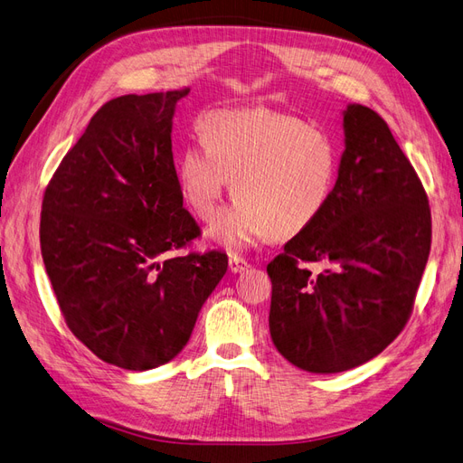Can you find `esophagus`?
<instances>
[{"mask_svg":"<svg viewBox=\"0 0 463 463\" xmlns=\"http://www.w3.org/2000/svg\"><path fill=\"white\" fill-rule=\"evenodd\" d=\"M228 264H230V270H232L233 274L243 272V270L249 269V262H247L243 257H240V255H230Z\"/></svg>","mask_w":463,"mask_h":463,"instance_id":"1","label":"esophagus"}]
</instances>
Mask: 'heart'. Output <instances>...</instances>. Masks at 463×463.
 <instances>
[{"instance_id":"obj_1","label":"heart","mask_w":463,"mask_h":463,"mask_svg":"<svg viewBox=\"0 0 463 463\" xmlns=\"http://www.w3.org/2000/svg\"><path fill=\"white\" fill-rule=\"evenodd\" d=\"M201 141L181 152L177 184L193 214L210 222L232 179L237 203L210 230L222 245L286 240L325 213L338 179V148L326 131L264 108L214 109Z\"/></svg>"}]
</instances>
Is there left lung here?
Segmentation results:
<instances>
[{"label": "left lung", "mask_w": 463, "mask_h": 463, "mask_svg": "<svg viewBox=\"0 0 463 463\" xmlns=\"http://www.w3.org/2000/svg\"><path fill=\"white\" fill-rule=\"evenodd\" d=\"M344 133L325 213L266 266L272 342L309 373L359 367L398 338L430 250L425 187L386 121L352 104Z\"/></svg>", "instance_id": "obj_1"}]
</instances>
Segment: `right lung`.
Segmentation results:
<instances>
[{"label": "right lung", "mask_w": 463, "mask_h": 463, "mask_svg": "<svg viewBox=\"0 0 463 463\" xmlns=\"http://www.w3.org/2000/svg\"><path fill=\"white\" fill-rule=\"evenodd\" d=\"M187 94L106 102L42 201V259L65 325L96 357L128 371L174 359L228 270L222 250L172 255L201 235L172 152V118Z\"/></svg>", "instance_id": "obj_1"}]
</instances>
